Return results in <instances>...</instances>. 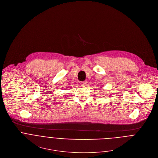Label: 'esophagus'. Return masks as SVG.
I'll list each match as a JSON object with an SVG mask.
<instances>
[{
  "label": "esophagus",
  "mask_w": 158,
  "mask_h": 158,
  "mask_svg": "<svg viewBox=\"0 0 158 158\" xmlns=\"http://www.w3.org/2000/svg\"><path fill=\"white\" fill-rule=\"evenodd\" d=\"M87 84V81H84V82H81V86H86Z\"/></svg>",
  "instance_id": "obj_1"
}]
</instances>
